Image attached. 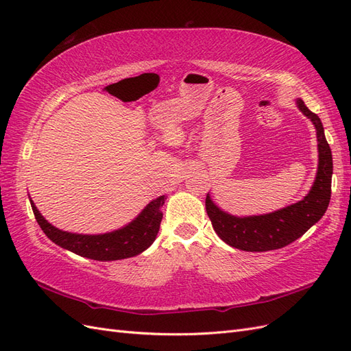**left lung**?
I'll list each match as a JSON object with an SVG mask.
<instances>
[{
	"label": "left lung",
	"instance_id": "obj_1",
	"mask_svg": "<svg viewBox=\"0 0 351 351\" xmlns=\"http://www.w3.org/2000/svg\"><path fill=\"white\" fill-rule=\"evenodd\" d=\"M299 108L309 119L317 137V173L312 189L300 202L274 210L265 215L236 217L219 209L212 202L209 193L206 195V214L212 222L218 237L244 252H268L285 247L293 243L319 221L329 205L331 199V180H332V154L329 147L321 119L306 107L299 98L295 101Z\"/></svg>",
	"mask_w": 351,
	"mask_h": 351
}]
</instances>
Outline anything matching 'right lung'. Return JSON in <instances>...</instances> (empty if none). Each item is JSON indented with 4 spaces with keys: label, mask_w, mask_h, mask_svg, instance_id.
Here are the masks:
<instances>
[{
    "label": "right lung",
    "mask_w": 351,
    "mask_h": 351,
    "mask_svg": "<svg viewBox=\"0 0 351 351\" xmlns=\"http://www.w3.org/2000/svg\"><path fill=\"white\" fill-rule=\"evenodd\" d=\"M165 199V196L154 199L125 227L105 234H76L58 230L40 215L34 200H30V205L39 227L51 241L83 258L105 262L136 256L151 246L159 231L162 219L161 208Z\"/></svg>",
    "instance_id": "obj_1"
}]
</instances>
